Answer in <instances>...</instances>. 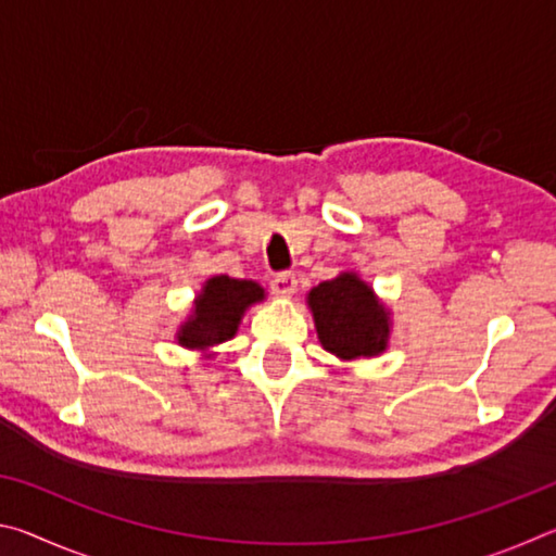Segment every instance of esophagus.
Listing matches in <instances>:
<instances>
[{"label":"esophagus","mask_w":556,"mask_h":556,"mask_svg":"<svg viewBox=\"0 0 556 556\" xmlns=\"http://www.w3.org/2000/svg\"><path fill=\"white\" fill-rule=\"evenodd\" d=\"M271 291L279 296H291L296 291V275L294 271H277L275 277H271Z\"/></svg>","instance_id":"obj_1"}]
</instances>
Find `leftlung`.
Returning a JSON list of instances; mask_svg holds the SVG:
<instances>
[{
	"mask_svg": "<svg viewBox=\"0 0 556 556\" xmlns=\"http://www.w3.org/2000/svg\"><path fill=\"white\" fill-rule=\"evenodd\" d=\"M318 341L343 361L384 351L390 333L388 312L375 301L372 289L355 275L321 281L308 294Z\"/></svg>",
	"mask_w": 556,
	"mask_h": 556,
	"instance_id": "1",
	"label": "left lung"
}]
</instances>
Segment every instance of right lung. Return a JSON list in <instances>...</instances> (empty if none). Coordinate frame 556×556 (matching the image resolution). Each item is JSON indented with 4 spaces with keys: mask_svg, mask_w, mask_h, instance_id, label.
I'll use <instances>...</instances> for the list:
<instances>
[{
    "mask_svg": "<svg viewBox=\"0 0 556 556\" xmlns=\"http://www.w3.org/2000/svg\"><path fill=\"white\" fill-rule=\"evenodd\" d=\"M265 299V289L248 279L213 277L195 299V312L178 331L186 348H208L228 341L238 331L244 308Z\"/></svg>",
    "mask_w": 556,
    "mask_h": 556,
    "instance_id": "add662e5",
    "label": "right lung"
}]
</instances>
